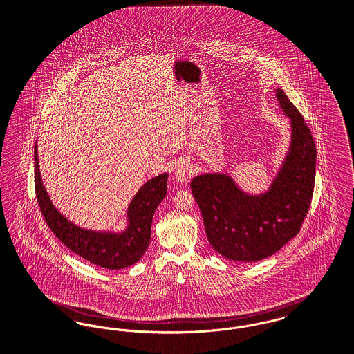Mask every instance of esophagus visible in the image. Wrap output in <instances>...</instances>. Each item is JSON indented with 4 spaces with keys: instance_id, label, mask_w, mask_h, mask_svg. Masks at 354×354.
I'll use <instances>...</instances> for the list:
<instances>
[{
    "instance_id": "1",
    "label": "esophagus",
    "mask_w": 354,
    "mask_h": 354,
    "mask_svg": "<svg viewBox=\"0 0 354 354\" xmlns=\"http://www.w3.org/2000/svg\"><path fill=\"white\" fill-rule=\"evenodd\" d=\"M174 174H175V178H176L178 180L186 183V182H188V180L192 178L194 169H192V166L189 165V162L183 159V160H178V162L175 163Z\"/></svg>"
}]
</instances>
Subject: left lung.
I'll return each mask as SVG.
<instances>
[{
  "label": "left lung",
  "instance_id": "1",
  "mask_svg": "<svg viewBox=\"0 0 354 354\" xmlns=\"http://www.w3.org/2000/svg\"><path fill=\"white\" fill-rule=\"evenodd\" d=\"M275 96L290 119L291 142L270 188L250 195L219 172L195 176L189 185L209 245L230 261L270 257L299 232L310 207L317 158L312 131L281 88Z\"/></svg>",
  "mask_w": 354,
  "mask_h": 354
}]
</instances>
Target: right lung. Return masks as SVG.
Returning <instances> with one entry per match:
<instances>
[{
	"label": "right lung",
	"mask_w": 354,
	"mask_h": 354,
	"mask_svg": "<svg viewBox=\"0 0 354 354\" xmlns=\"http://www.w3.org/2000/svg\"><path fill=\"white\" fill-rule=\"evenodd\" d=\"M168 174H160L145 183L127 209L128 226L122 232L82 229L68 221L53 206L44 187L39 167L37 145L35 146V188L37 202L52 232L84 259L109 270L124 269L136 263L146 252L151 239L155 209L167 194Z\"/></svg>",
	"instance_id": "right-lung-1"
}]
</instances>
